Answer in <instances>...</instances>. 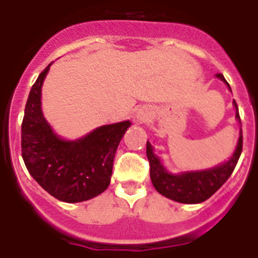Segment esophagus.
Segmentation results:
<instances>
[{"label": "esophagus", "instance_id": "1", "mask_svg": "<svg viewBox=\"0 0 258 258\" xmlns=\"http://www.w3.org/2000/svg\"><path fill=\"white\" fill-rule=\"evenodd\" d=\"M149 117H150V110L149 108H146V106L140 108L139 110H137V113H136V118H137V121H139L140 123H144L145 121H148Z\"/></svg>", "mask_w": 258, "mask_h": 258}]
</instances>
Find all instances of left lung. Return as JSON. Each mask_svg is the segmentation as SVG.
<instances>
[{
	"mask_svg": "<svg viewBox=\"0 0 258 258\" xmlns=\"http://www.w3.org/2000/svg\"><path fill=\"white\" fill-rule=\"evenodd\" d=\"M216 77L221 80L232 92L229 84L226 82L222 74H216ZM233 106L236 109V119L241 125L236 101H233ZM241 150H242V131L240 129L236 149L226 161L201 170H184V172L172 173L165 168L161 158L154 153L152 144L146 141V156L150 164V180L154 189L166 199L181 204L204 203L229 178L240 158Z\"/></svg>",
	"mask_w": 258,
	"mask_h": 258,
	"instance_id": "obj_1",
	"label": "left lung"
}]
</instances>
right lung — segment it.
I'll return each instance as SVG.
<instances>
[{"label":"right lung","instance_id":"right-lung-1","mask_svg":"<svg viewBox=\"0 0 258 258\" xmlns=\"http://www.w3.org/2000/svg\"><path fill=\"white\" fill-rule=\"evenodd\" d=\"M49 63L29 93L22 121V158L30 176L63 203H81L108 189L114 154L132 122L102 125L80 139H62L42 113V85Z\"/></svg>","mask_w":258,"mask_h":258}]
</instances>
